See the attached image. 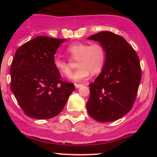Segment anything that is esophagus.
Returning a JSON list of instances; mask_svg holds the SVG:
<instances>
[{"mask_svg":"<svg viewBox=\"0 0 157 157\" xmlns=\"http://www.w3.org/2000/svg\"><path fill=\"white\" fill-rule=\"evenodd\" d=\"M81 86H83V84H78V83H76V84H75V87L76 88H79V87H80Z\"/></svg>","mask_w":157,"mask_h":157,"instance_id":"esophagus-1","label":"esophagus"}]
</instances>
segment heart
Returning <instances> with one entry per match:
<instances>
[{"instance_id": "b5f03b06", "label": "heart", "mask_w": 157, "mask_h": 157, "mask_svg": "<svg viewBox=\"0 0 157 157\" xmlns=\"http://www.w3.org/2000/svg\"><path fill=\"white\" fill-rule=\"evenodd\" d=\"M67 52L77 61L78 69L71 77V80L80 82L87 79L90 73L96 74L100 72L106 61V50L99 42L89 44L86 42H75L67 47ZM54 67L61 75L68 77L71 74V63L60 57H55Z\"/></svg>"}]
</instances>
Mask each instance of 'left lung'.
<instances>
[{"mask_svg": "<svg viewBox=\"0 0 157 157\" xmlns=\"http://www.w3.org/2000/svg\"><path fill=\"white\" fill-rule=\"evenodd\" d=\"M105 46L106 61L101 74L90 83L88 113L99 122L121 118L133 107L141 80L138 55L119 35L104 31L90 36Z\"/></svg>", "mask_w": 157, "mask_h": 157, "instance_id": "8db88e82", "label": "left lung"}]
</instances>
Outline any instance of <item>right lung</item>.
Here are the masks:
<instances>
[{"mask_svg": "<svg viewBox=\"0 0 157 157\" xmlns=\"http://www.w3.org/2000/svg\"><path fill=\"white\" fill-rule=\"evenodd\" d=\"M64 39L37 36L16 52L10 67V89L24 113L36 119L58 115L74 84L61 80L54 55Z\"/></svg>", "mask_w": 157, "mask_h": 157, "instance_id": "add662e5", "label": "right lung"}]
</instances>
